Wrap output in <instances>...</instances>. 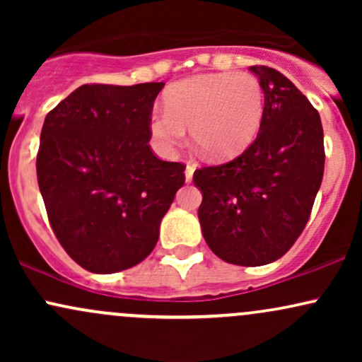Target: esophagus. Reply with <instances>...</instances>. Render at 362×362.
I'll return each instance as SVG.
<instances>
[{
    "label": "esophagus",
    "mask_w": 362,
    "mask_h": 362,
    "mask_svg": "<svg viewBox=\"0 0 362 362\" xmlns=\"http://www.w3.org/2000/svg\"><path fill=\"white\" fill-rule=\"evenodd\" d=\"M194 170H195V167L194 165H187V168H185V182L187 184H189V182H192V175H194Z\"/></svg>",
    "instance_id": "obj_1"
}]
</instances>
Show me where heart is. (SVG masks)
<instances>
[{"mask_svg": "<svg viewBox=\"0 0 362 362\" xmlns=\"http://www.w3.org/2000/svg\"><path fill=\"white\" fill-rule=\"evenodd\" d=\"M167 109L151 115L153 136L170 146L185 136L211 160H230L248 148L264 114V90L248 73L199 74L172 85Z\"/></svg>", "mask_w": 362, "mask_h": 362, "instance_id": "b5f03b06", "label": "heart"}]
</instances>
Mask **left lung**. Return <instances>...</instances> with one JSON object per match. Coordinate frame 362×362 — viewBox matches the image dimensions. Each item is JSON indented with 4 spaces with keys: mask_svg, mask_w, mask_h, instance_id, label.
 Instances as JSON below:
<instances>
[{
    "mask_svg": "<svg viewBox=\"0 0 362 362\" xmlns=\"http://www.w3.org/2000/svg\"><path fill=\"white\" fill-rule=\"evenodd\" d=\"M264 90L259 134L240 156L194 172L206 243L228 264L281 259L308 223L322 185L325 148L320 114L284 74L250 66Z\"/></svg>",
    "mask_w": 362,
    "mask_h": 362,
    "instance_id": "1",
    "label": "left lung"
}]
</instances>
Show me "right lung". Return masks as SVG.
<instances>
[{
	"mask_svg": "<svg viewBox=\"0 0 362 362\" xmlns=\"http://www.w3.org/2000/svg\"><path fill=\"white\" fill-rule=\"evenodd\" d=\"M165 83L83 85L49 112L37 180L54 235L86 271H126L153 252L185 167L149 148Z\"/></svg>",
	"mask_w": 362,
	"mask_h": 362,
	"instance_id": "obj_1",
	"label": "right lung"
}]
</instances>
